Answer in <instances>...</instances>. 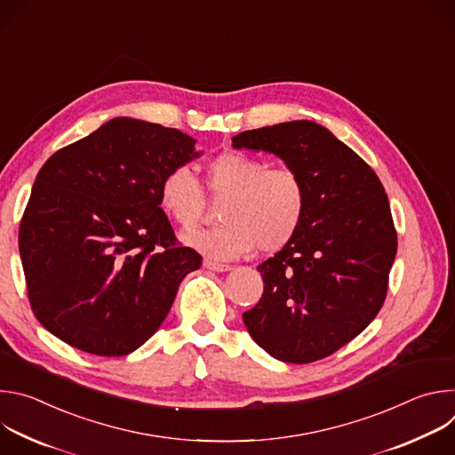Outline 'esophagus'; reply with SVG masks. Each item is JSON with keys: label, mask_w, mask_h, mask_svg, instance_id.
Masks as SVG:
<instances>
[{"label": "esophagus", "mask_w": 455, "mask_h": 455, "mask_svg": "<svg viewBox=\"0 0 455 455\" xmlns=\"http://www.w3.org/2000/svg\"><path fill=\"white\" fill-rule=\"evenodd\" d=\"M204 267H205L207 270H212V272H228V270L232 268L230 265H223V263H218V261H211V259H205Z\"/></svg>", "instance_id": "1"}]
</instances>
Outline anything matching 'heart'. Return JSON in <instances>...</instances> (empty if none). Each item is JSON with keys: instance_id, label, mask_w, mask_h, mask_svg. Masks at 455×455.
Returning a JSON list of instances; mask_svg holds the SVG:
<instances>
[{"instance_id": "1", "label": "heart", "mask_w": 455, "mask_h": 455, "mask_svg": "<svg viewBox=\"0 0 455 455\" xmlns=\"http://www.w3.org/2000/svg\"><path fill=\"white\" fill-rule=\"evenodd\" d=\"M205 190L223 200V225L190 234L185 241L214 259H237L255 246L263 253L286 248L302 228L307 188L291 167H268L243 151H225L205 165ZM164 212L181 228L194 230L205 214L207 200L200 180L188 167L169 169L158 185Z\"/></svg>"}]
</instances>
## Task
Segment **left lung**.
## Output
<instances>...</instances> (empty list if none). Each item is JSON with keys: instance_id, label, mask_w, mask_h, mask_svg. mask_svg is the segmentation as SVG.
Returning <instances> with one entry per match:
<instances>
[{"instance_id": "left-lung-1", "label": "left lung", "mask_w": 455, "mask_h": 455, "mask_svg": "<svg viewBox=\"0 0 455 455\" xmlns=\"http://www.w3.org/2000/svg\"><path fill=\"white\" fill-rule=\"evenodd\" d=\"M232 146L277 155L307 188L297 237L259 267L265 291L243 313L244 326L281 362L326 358L385 302L398 250L385 188L353 149L309 120L243 132Z\"/></svg>"}]
</instances>
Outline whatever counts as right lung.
I'll list each match as a JSON object with an SVG mask.
<instances>
[{"mask_svg":"<svg viewBox=\"0 0 455 455\" xmlns=\"http://www.w3.org/2000/svg\"><path fill=\"white\" fill-rule=\"evenodd\" d=\"M172 127L113 118L53 153L20 223L30 307L84 353L125 356L165 320L181 279L202 267L158 202L162 176L198 156Z\"/></svg>","mask_w":455,"mask_h":455,"instance_id":"add662e5","label":"right lung"}]
</instances>
